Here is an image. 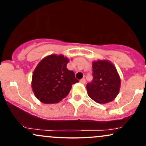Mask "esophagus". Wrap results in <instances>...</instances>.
Returning a JSON list of instances; mask_svg holds the SVG:
<instances>
[{
	"label": "esophagus",
	"mask_w": 146,
	"mask_h": 146,
	"mask_svg": "<svg viewBox=\"0 0 146 146\" xmlns=\"http://www.w3.org/2000/svg\"><path fill=\"white\" fill-rule=\"evenodd\" d=\"M80 82L84 84L86 83V80H85V78H82V80H80Z\"/></svg>",
	"instance_id": "obj_1"
}]
</instances>
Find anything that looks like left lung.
<instances>
[{
    "instance_id": "left-lung-1",
    "label": "left lung",
    "mask_w": 146,
    "mask_h": 146,
    "mask_svg": "<svg viewBox=\"0 0 146 146\" xmlns=\"http://www.w3.org/2000/svg\"><path fill=\"white\" fill-rule=\"evenodd\" d=\"M93 79L86 84L88 96L98 104H106L115 99L119 92L121 80L117 68L107 60L93 62Z\"/></svg>"
}]
</instances>
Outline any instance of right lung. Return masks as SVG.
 <instances>
[{
    "label": "right lung",
    "instance_id": "add662e5",
    "mask_svg": "<svg viewBox=\"0 0 146 146\" xmlns=\"http://www.w3.org/2000/svg\"><path fill=\"white\" fill-rule=\"evenodd\" d=\"M69 60L63 55L52 54L43 58L33 71L31 87L42 103L56 104L66 98L72 84L78 82L66 64Z\"/></svg>",
    "mask_w": 146,
    "mask_h": 146
}]
</instances>
